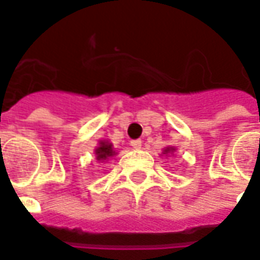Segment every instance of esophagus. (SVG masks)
Here are the masks:
<instances>
[{"instance_id":"1","label":"esophagus","mask_w":260,"mask_h":260,"mask_svg":"<svg viewBox=\"0 0 260 260\" xmlns=\"http://www.w3.org/2000/svg\"><path fill=\"white\" fill-rule=\"evenodd\" d=\"M131 146L135 149H141L142 146V141L141 139H135V141H131Z\"/></svg>"}]
</instances>
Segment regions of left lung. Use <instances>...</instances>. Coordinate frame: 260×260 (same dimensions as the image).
Here are the masks:
<instances>
[{
  "mask_svg": "<svg viewBox=\"0 0 260 260\" xmlns=\"http://www.w3.org/2000/svg\"><path fill=\"white\" fill-rule=\"evenodd\" d=\"M174 150H176L174 148H172V146H168V148L163 150V153H165V155H168V153H173Z\"/></svg>",
  "mask_w": 260,
  "mask_h": 260,
  "instance_id": "1",
  "label": "left lung"
}]
</instances>
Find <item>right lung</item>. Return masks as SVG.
Segmentation results:
<instances>
[{
	"mask_svg": "<svg viewBox=\"0 0 260 260\" xmlns=\"http://www.w3.org/2000/svg\"><path fill=\"white\" fill-rule=\"evenodd\" d=\"M95 155H97V160H107L115 155V150L112 149V145L108 141H101L95 149Z\"/></svg>",
	"mask_w": 260,
	"mask_h": 260,
	"instance_id": "add662e5",
	"label": "right lung"
}]
</instances>
